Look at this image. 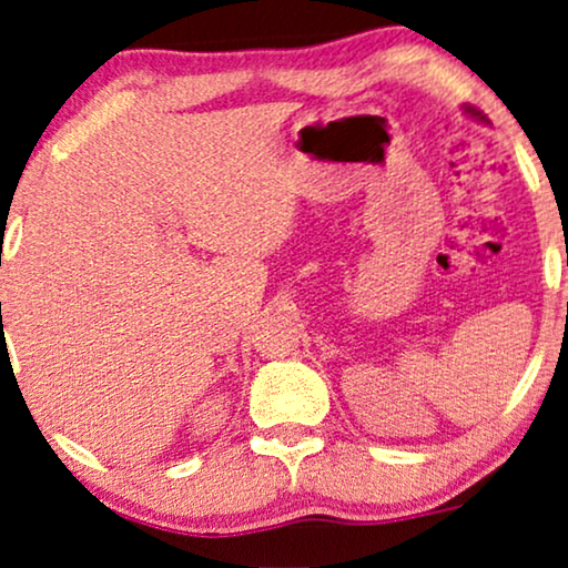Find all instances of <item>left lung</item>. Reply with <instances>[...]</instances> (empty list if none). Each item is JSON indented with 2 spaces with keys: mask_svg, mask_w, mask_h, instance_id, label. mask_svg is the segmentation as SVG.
Listing matches in <instances>:
<instances>
[{
  "mask_svg": "<svg viewBox=\"0 0 568 568\" xmlns=\"http://www.w3.org/2000/svg\"><path fill=\"white\" fill-rule=\"evenodd\" d=\"M473 116H475V113H473Z\"/></svg>",
  "mask_w": 568,
  "mask_h": 568,
  "instance_id": "8db88e82",
  "label": "left lung"
}]
</instances>
